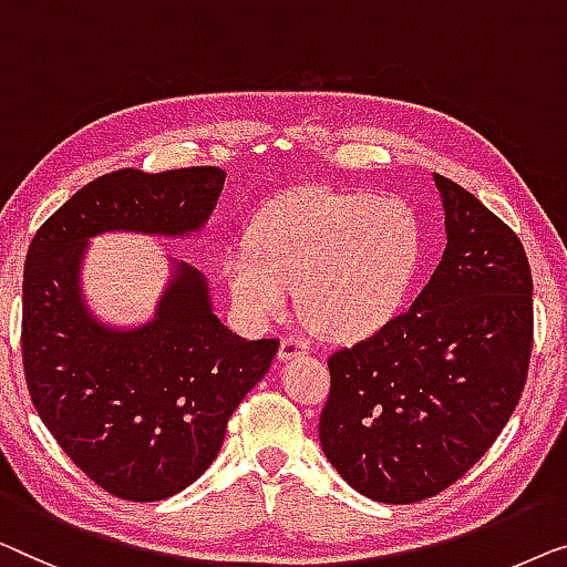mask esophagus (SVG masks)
<instances>
[{
	"label": "esophagus",
	"mask_w": 567,
	"mask_h": 567,
	"mask_svg": "<svg viewBox=\"0 0 567 567\" xmlns=\"http://www.w3.org/2000/svg\"><path fill=\"white\" fill-rule=\"evenodd\" d=\"M308 352H310V344H308V341H302V339L285 337L282 344H280V360H282V362L295 360V357L308 354Z\"/></svg>",
	"instance_id": "esophagus-1"
}]
</instances>
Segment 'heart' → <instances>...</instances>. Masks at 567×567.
I'll return each instance as SVG.
<instances>
[{"label": "heart", "mask_w": 567, "mask_h": 567, "mask_svg": "<svg viewBox=\"0 0 567 567\" xmlns=\"http://www.w3.org/2000/svg\"><path fill=\"white\" fill-rule=\"evenodd\" d=\"M421 230L395 197L292 189L249 228V246L223 257L230 300L249 323L280 318L298 287L302 316L331 339L380 329L416 275Z\"/></svg>", "instance_id": "b5f03b06"}]
</instances>
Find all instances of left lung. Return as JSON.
Segmentation results:
<instances>
[{"instance_id":"8db88e82","label":"left lung","mask_w":567,"mask_h":567,"mask_svg":"<svg viewBox=\"0 0 567 567\" xmlns=\"http://www.w3.org/2000/svg\"><path fill=\"white\" fill-rule=\"evenodd\" d=\"M446 249L411 308L329 357L318 436L337 473L380 504L460 481L519 403L532 354V269L519 236L434 174Z\"/></svg>"}]
</instances>
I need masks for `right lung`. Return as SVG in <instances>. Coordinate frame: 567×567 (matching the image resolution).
I'll return each instance as SVG.
<instances>
[{
  "instance_id": "1",
  "label": "right lung",
  "mask_w": 567,
  "mask_h": 567,
  "mask_svg": "<svg viewBox=\"0 0 567 567\" xmlns=\"http://www.w3.org/2000/svg\"><path fill=\"white\" fill-rule=\"evenodd\" d=\"M226 172L121 169L48 218L22 275V364L48 432L82 473L125 501H164L218 457L230 413L265 378L280 341H249L213 313L205 277L174 261L154 321L110 329L90 313L79 269L107 230L187 236L218 203Z\"/></svg>"
}]
</instances>
